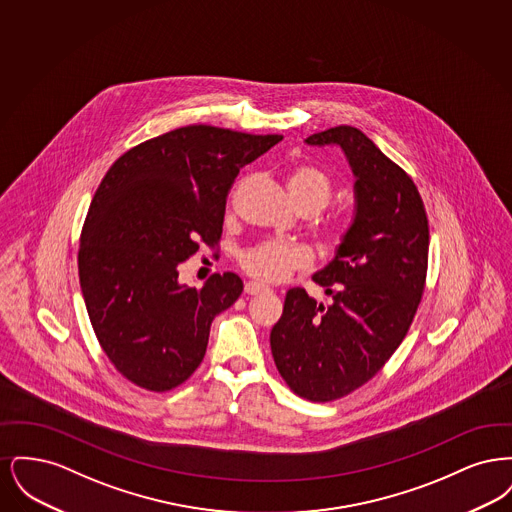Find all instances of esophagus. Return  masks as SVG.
<instances>
[{
    "mask_svg": "<svg viewBox=\"0 0 512 512\" xmlns=\"http://www.w3.org/2000/svg\"><path fill=\"white\" fill-rule=\"evenodd\" d=\"M267 288L263 286V284H259V282H247L244 286V292L247 295H257V293L265 292Z\"/></svg>",
    "mask_w": 512,
    "mask_h": 512,
    "instance_id": "34e87169",
    "label": "esophagus"
}]
</instances>
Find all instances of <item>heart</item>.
Listing matches in <instances>:
<instances>
[{
    "instance_id": "obj_1",
    "label": "heart",
    "mask_w": 512,
    "mask_h": 512,
    "mask_svg": "<svg viewBox=\"0 0 512 512\" xmlns=\"http://www.w3.org/2000/svg\"><path fill=\"white\" fill-rule=\"evenodd\" d=\"M288 190L301 211L320 213L334 195L330 176L315 165L303 163L288 174ZM349 226L345 222L326 224L320 236L330 247H338L345 240ZM238 263L249 276L261 282H280L295 270L311 265V255L303 245L286 244L280 240H267L244 249Z\"/></svg>"
}]
</instances>
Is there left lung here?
Segmentation results:
<instances>
[{
  "label": "left lung",
  "mask_w": 512,
  "mask_h": 512,
  "mask_svg": "<svg viewBox=\"0 0 512 512\" xmlns=\"http://www.w3.org/2000/svg\"><path fill=\"white\" fill-rule=\"evenodd\" d=\"M305 142L345 151L357 213L334 261L313 276L334 303L292 288L270 349L293 393L328 403L365 386L405 340L426 286L430 228L413 178L359 128L341 124Z\"/></svg>",
  "instance_id": "8db88e82"
}]
</instances>
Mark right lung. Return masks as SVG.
Listing matches in <instances>:
<instances>
[{"label":"right lung","instance_id":"add662e5","mask_svg":"<svg viewBox=\"0 0 512 512\" xmlns=\"http://www.w3.org/2000/svg\"><path fill=\"white\" fill-rule=\"evenodd\" d=\"M280 140L182 126L128 149L103 176L82 226L78 276L101 349L134 386L174 390L201 365L213 318L244 284L224 272L190 288L178 265L201 244L219 245L240 169Z\"/></svg>","mask_w":512,"mask_h":512}]
</instances>
